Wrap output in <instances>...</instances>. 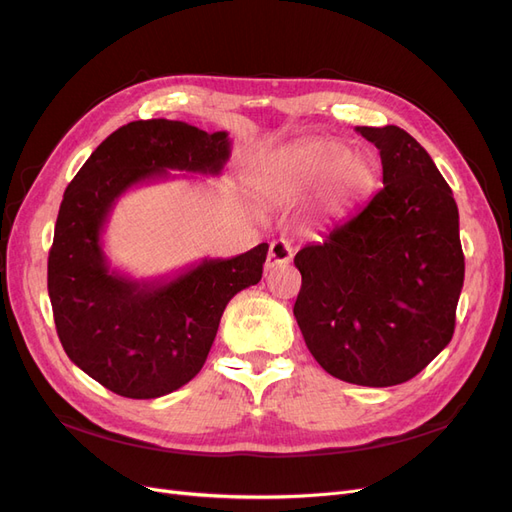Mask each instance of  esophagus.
Segmentation results:
<instances>
[{
    "mask_svg": "<svg viewBox=\"0 0 512 512\" xmlns=\"http://www.w3.org/2000/svg\"><path fill=\"white\" fill-rule=\"evenodd\" d=\"M292 245L286 239H277L271 243L269 247V254H267V262H265V269H277V267H284L292 260Z\"/></svg>",
    "mask_w": 512,
    "mask_h": 512,
    "instance_id": "34e87169",
    "label": "esophagus"
}]
</instances>
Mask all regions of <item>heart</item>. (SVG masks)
Returning a JSON list of instances; mask_svg holds the SVG:
<instances>
[{"label": "heart", "mask_w": 512, "mask_h": 512, "mask_svg": "<svg viewBox=\"0 0 512 512\" xmlns=\"http://www.w3.org/2000/svg\"><path fill=\"white\" fill-rule=\"evenodd\" d=\"M294 170L303 185L324 181V192L335 211L348 207L352 200L371 190L376 181L374 162L348 156L342 145H312L297 151Z\"/></svg>", "instance_id": "heart-1"}]
</instances>
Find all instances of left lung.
<instances>
[{
	"instance_id": "1",
	"label": "left lung",
	"mask_w": 512,
	"mask_h": 512,
	"mask_svg": "<svg viewBox=\"0 0 512 512\" xmlns=\"http://www.w3.org/2000/svg\"><path fill=\"white\" fill-rule=\"evenodd\" d=\"M384 188L294 256V318L314 359L361 386H395L448 346L463 288L459 211L429 153L397 126L356 128Z\"/></svg>"
}]
</instances>
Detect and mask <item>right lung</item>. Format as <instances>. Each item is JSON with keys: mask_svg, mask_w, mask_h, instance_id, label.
<instances>
[{"mask_svg": "<svg viewBox=\"0 0 512 512\" xmlns=\"http://www.w3.org/2000/svg\"><path fill=\"white\" fill-rule=\"evenodd\" d=\"M228 132L183 121H132L91 153L61 200L49 252V297L70 361L121 397L156 399L203 369L228 301L260 282L269 245L203 258L160 280L108 267L102 232L123 192L168 170L220 175Z\"/></svg>", "mask_w": 512, "mask_h": 512, "instance_id": "add662e5", "label": "right lung"}]
</instances>
